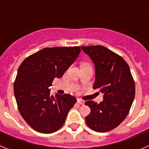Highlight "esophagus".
Here are the masks:
<instances>
[{
    "mask_svg": "<svg viewBox=\"0 0 149 149\" xmlns=\"http://www.w3.org/2000/svg\"><path fill=\"white\" fill-rule=\"evenodd\" d=\"M77 103L79 104H84V103H85V102H84V101H83V100H81V99H77Z\"/></svg>",
    "mask_w": 149,
    "mask_h": 149,
    "instance_id": "34e87169",
    "label": "esophagus"
}]
</instances>
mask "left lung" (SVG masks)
Segmentation results:
<instances>
[{
	"mask_svg": "<svg viewBox=\"0 0 149 149\" xmlns=\"http://www.w3.org/2000/svg\"><path fill=\"white\" fill-rule=\"evenodd\" d=\"M95 67L93 89L104 93L100 104L86 101L91 113L86 117V125L97 132L116 128L129 113L135 96V84L129 65L119 54L101 45L81 46Z\"/></svg>",
	"mask_w": 149,
	"mask_h": 149,
	"instance_id": "obj_1",
	"label": "left lung"
}]
</instances>
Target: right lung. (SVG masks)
<instances>
[{"label": "right lung", "mask_w": 149, "mask_h": 149, "mask_svg": "<svg viewBox=\"0 0 149 149\" xmlns=\"http://www.w3.org/2000/svg\"><path fill=\"white\" fill-rule=\"evenodd\" d=\"M80 47L45 48L27 56L18 69L15 95L23 119L38 132L51 134L63 125L77 102L71 95H50L55 77H61L81 52Z\"/></svg>", "instance_id": "1"}]
</instances>
